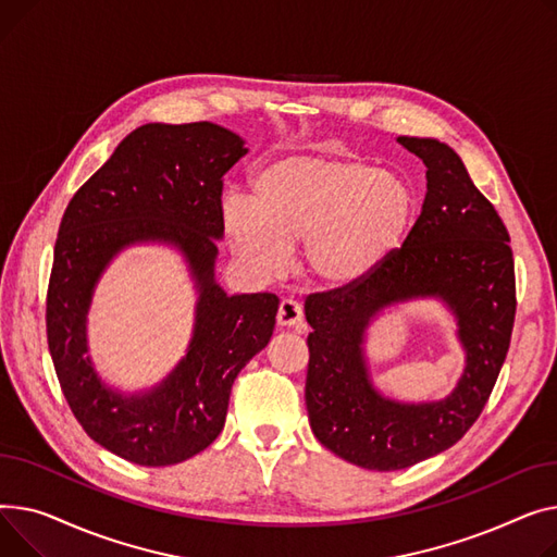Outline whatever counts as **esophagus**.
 Returning <instances> with one entry per match:
<instances>
[{
	"label": "esophagus",
	"instance_id": "34e87169",
	"mask_svg": "<svg viewBox=\"0 0 557 557\" xmlns=\"http://www.w3.org/2000/svg\"><path fill=\"white\" fill-rule=\"evenodd\" d=\"M304 319V308L299 306V301L294 299H283L278 304V312H276V321L281 329H294V325H299Z\"/></svg>",
	"mask_w": 557,
	"mask_h": 557
}]
</instances>
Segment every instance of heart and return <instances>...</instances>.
I'll return each mask as SVG.
<instances>
[{"label":"heart","instance_id":"1","mask_svg":"<svg viewBox=\"0 0 557 557\" xmlns=\"http://www.w3.org/2000/svg\"><path fill=\"white\" fill-rule=\"evenodd\" d=\"M416 193L388 171L350 157H285L251 182V202L228 198L222 228L258 276H278L289 247L306 243V270L329 289L375 274L411 228Z\"/></svg>","mask_w":557,"mask_h":557}]
</instances>
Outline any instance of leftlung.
<instances>
[{
	"instance_id": "left-lung-1",
	"label": "left lung",
	"mask_w": 557,
	"mask_h": 557,
	"mask_svg": "<svg viewBox=\"0 0 557 557\" xmlns=\"http://www.w3.org/2000/svg\"><path fill=\"white\" fill-rule=\"evenodd\" d=\"M398 141L428 166V195L409 236L362 283L306 299L310 428L323 447L377 472L411 468L463 438L493 394L517 310L508 228L461 157L436 139ZM418 296L448 301L469 359L449 399L403 406L370 386L361 342L380 309Z\"/></svg>"
}]
</instances>
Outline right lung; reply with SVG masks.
<instances>
[{"instance_id": "obj_1", "label": "right lung", "mask_w": 557, "mask_h": 557, "mask_svg": "<svg viewBox=\"0 0 557 557\" xmlns=\"http://www.w3.org/2000/svg\"><path fill=\"white\" fill-rule=\"evenodd\" d=\"M247 152L228 129L148 123L129 133L64 209L47 289V342L60 388L91 441L121 459L161 468L207 449L224 428L243 367L272 337L276 294L226 297L213 278L222 177ZM171 242L201 289L189 352L150 395L125 399L88 364L84 319L92 285L123 246Z\"/></svg>"}]
</instances>
